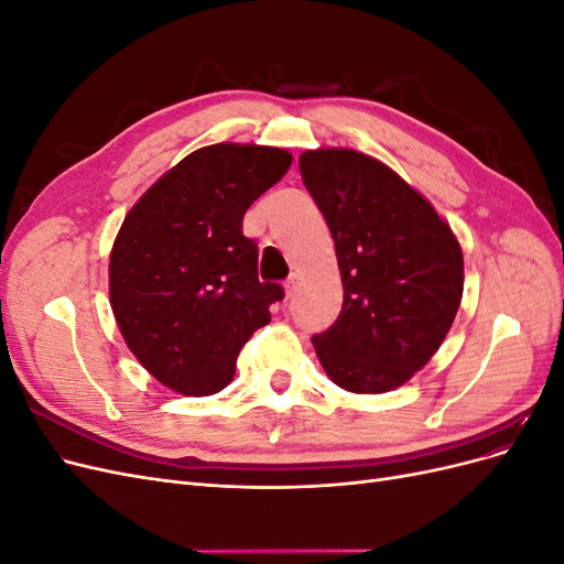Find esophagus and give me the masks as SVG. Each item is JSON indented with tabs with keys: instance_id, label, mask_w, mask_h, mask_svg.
<instances>
[{
	"instance_id": "1",
	"label": "esophagus",
	"mask_w": 564,
	"mask_h": 564,
	"mask_svg": "<svg viewBox=\"0 0 564 564\" xmlns=\"http://www.w3.org/2000/svg\"><path fill=\"white\" fill-rule=\"evenodd\" d=\"M296 284H299V278H296V275H292V278H289V280L284 282V294H286V299H292V296H294V292H296Z\"/></svg>"
}]
</instances>
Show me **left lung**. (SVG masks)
<instances>
[{"label": "left lung", "mask_w": 564, "mask_h": 564, "mask_svg": "<svg viewBox=\"0 0 564 564\" xmlns=\"http://www.w3.org/2000/svg\"><path fill=\"white\" fill-rule=\"evenodd\" d=\"M301 176L332 230L344 308L313 346L350 392L400 388L437 352L464 296V253L433 204L348 148L305 150Z\"/></svg>", "instance_id": "8db88e82"}]
</instances>
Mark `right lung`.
<instances>
[{
    "instance_id": "right-lung-1",
    "label": "right lung",
    "mask_w": 564,
    "mask_h": 564,
    "mask_svg": "<svg viewBox=\"0 0 564 564\" xmlns=\"http://www.w3.org/2000/svg\"><path fill=\"white\" fill-rule=\"evenodd\" d=\"M292 166L282 148L216 143L191 152L133 204L110 253V305L129 350L181 395L224 390L270 303L242 218Z\"/></svg>"
}]
</instances>
